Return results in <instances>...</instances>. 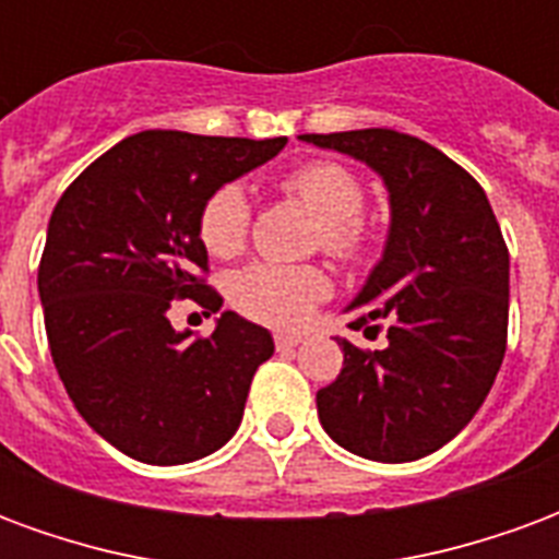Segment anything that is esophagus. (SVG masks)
Wrapping results in <instances>:
<instances>
[{"mask_svg":"<svg viewBox=\"0 0 559 559\" xmlns=\"http://www.w3.org/2000/svg\"><path fill=\"white\" fill-rule=\"evenodd\" d=\"M273 343H276V349H295L304 343V336L300 334H288V331H280V334L273 336Z\"/></svg>","mask_w":559,"mask_h":559,"instance_id":"34e87169","label":"esophagus"}]
</instances>
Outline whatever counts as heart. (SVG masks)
<instances>
[{
	"label": "heart",
	"mask_w": 559,
	"mask_h": 559,
	"mask_svg": "<svg viewBox=\"0 0 559 559\" xmlns=\"http://www.w3.org/2000/svg\"><path fill=\"white\" fill-rule=\"evenodd\" d=\"M283 192L310 210L316 223V247L331 259L355 261L370 240V228L361 216L364 186L340 162L316 159L300 165L283 180ZM252 225V207L240 183H223L213 189L198 210V237L216 259H231L243 252ZM237 310L273 324L292 328L307 319L312 304L328 295V276L312 264H280L255 261L235 273L228 286Z\"/></svg>",
	"instance_id": "obj_1"
}]
</instances>
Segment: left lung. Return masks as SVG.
<instances>
[{
    "label": "left lung",
    "mask_w": 559,
    "mask_h": 559,
    "mask_svg": "<svg viewBox=\"0 0 559 559\" xmlns=\"http://www.w3.org/2000/svg\"><path fill=\"white\" fill-rule=\"evenodd\" d=\"M367 162L388 186L385 252L346 312L385 349L340 340L343 370L319 388V421L370 461H418L469 425L500 373L509 334V247L476 177L394 129L300 134Z\"/></svg>",
    "instance_id": "8db88e82"
}]
</instances>
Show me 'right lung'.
Instances as JSON below:
<instances>
[{"label":"right lung","instance_id":"1","mask_svg":"<svg viewBox=\"0 0 559 559\" xmlns=\"http://www.w3.org/2000/svg\"><path fill=\"white\" fill-rule=\"evenodd\" d=\"M283 146L150 129L110 146L53 207L38 264L50 355L83 421L134 461H198L240 427L273 355L267 328L228 310L213 334L192 336L168 310L183 298L223 307L204 280L198 210Z\"/></svg>","mask_w":559,"mask_h":559}]
</instances>
